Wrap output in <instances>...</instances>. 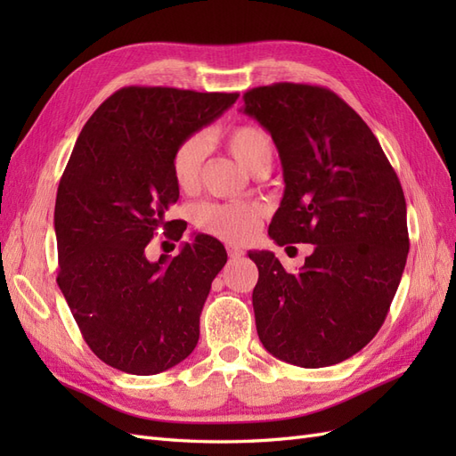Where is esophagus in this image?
<instances>
[{
	"instance_id": "obj_1",
	"label": "esophagus",
	"mask_w": 456,
	"mask_h": 456,
	"mask_svg": "<svg viewBox=\"0 0 456 456\" xmlns=\"http://www.w3.org/2000/svg\"><path fill=\"white\" fill-rule=\"evenodd\" d=\"M226 251H228L230 258H241L245 255V251L238 245H226Z\"/></svg>"
}]
</instances>
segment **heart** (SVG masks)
I'll use <instances>...</instances> for the list:
<instances>
[{
	"label": "heart",
	"mask_w": 456,
	"mask_h": 456,
	"mask_svg": "<svg viewBox=\"0 0 456 456\" xmlns=\"http://www.w3.org/2000/svg\"><path fill=\"white\" fill-rule=\"evenodd\" d=\"M223 141L230 154L240 161L241 167L256 175L270 167L273 158V142L266 129L253 123L233 126L224 131ZM205 158V141L200 134L188 136L176 146L171 171L176 186L183 191H194L200 184L201 163ZM262 223V207L249 201L203 203L196 209V224L211 236L230 243H245L255 238Z\"/></svg>",
	"instance_id": "1"
}]
</instances>
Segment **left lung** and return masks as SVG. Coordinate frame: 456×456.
<instances>
[{"label": "left lung", "instance_id": "1", "mask_svg": "<svg viewBox=\"0 0 456 456\" xmlns=\"http://www.w3.org/2000/svg\"><path fill=\"white\" fill-rule=\"evenodd\" d=\"M280 151L285 191L268 228L278 245L312 243L298 273L270 251L253 308L258 338L306 369L348 360L379 333L409 253L407 205L388 158L355 110L325 87L273 84L243 94Z\"/></svg>", "mask_w": 456, "mask_h": 456}]
</instances>
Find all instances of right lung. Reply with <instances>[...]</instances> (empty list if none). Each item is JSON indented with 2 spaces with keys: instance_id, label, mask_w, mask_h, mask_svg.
I'll return each mask as SVG.
<instances>
[{
  "instance_id": "obj_1",
  "label": "right lung",
  "mask_w": 456,
  "mask_h": 456,
  "mask_svg": "<svg viewBox=\"0 0 456 456\" xmlns=\"http://www.w3.org/2000/svg\"><path fill=\"white\" fill-rule=\"evenodd\" d=\"M238 93L123 87L94 110L62 173L54 203L57 283L89 348L131 375H158L194 352L200 315L226 265L218 240L198 233L175 258H146L178 200L176 146L228 110Z\"/></svg>"
}]
</instances>
